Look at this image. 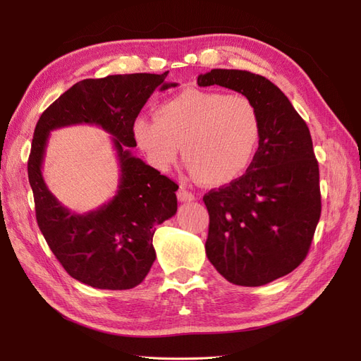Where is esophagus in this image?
Masks as SVG:
<instances>
[{"mask_svg": "<svg viewBox=\"0 0 361 361\" xmlns=\"http://www.w3.org/2000/svg\"><path fill=\"white\" fill-rule=\"evenodd\" d=\"M178 199H179L180 202H192L195 197H194V194H192L191 191H187V190L180 188V190L178 191Z\"/></svg>", "mask_w": 361, "mask_h": 361, "instance_id": "esophagus-1", "label": "esophagus"}]
</instances>
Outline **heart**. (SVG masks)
I'll list each match as a JSON object with an SVG mask.
<instances>
[{
  "label": "heart",
  "mask_w": 361,
  "mask_h": 361,
  "mask_svg": "<svg viewBox=\"0 0 361 361\" xmlns=\"http://www.w3.org/2000/svg\"><path fill=\"white\" fill-rule=\"evenodd\" d=\"M133 134L155 169L167 171L182 146L195 178L226 185L255 161L262 123L257 106L244 94L188 89L159 104L157 116H137Z\"/></svg>",
  "instance_id": "1"
}]
</instances>
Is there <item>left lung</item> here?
<instances>
[{"mask_svg":"<svg viewBox=\"0 0 361 361\" xmlns=\"http://www.w3.org/2000/svg\"><path fill=\"white\" fill-rule=\"evenodd\" d=\"M200 87L221 85L257 106L262 134L245 174L211 190L206 256L238 286H262L289 274L309 253L321 216L319 167L310 130L290 101L265 76L212 69Z\"/></svg>","mask_w":361,"mask_h":361,"instance_id":"left-lung-1","label":"left lung"}]
</instances>
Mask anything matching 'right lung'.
Listing matches in <instances>:
<instances>
[{
  "label": "right lung",
  "instance_id": "obj_1",
  "mask_svg": "<svg viewBox=\"0 0 361 361\" xmlns=\"http://www.w3.org/2000/svg\"><path fill=\"white\" fill-rule=\"evenodd\" d=\"M169 72L108 75L82 80L42 113L28 158L36 218L51 251L68 274L97 289H133L149 274L157 253L155 226L178 211V185L134 157V118L150 94L167 90ZM96 124L112 135L121 178L115 197L94 212L75 214L47 190L41 176L49 133L71 124Z\"/></svg>",
  "mask_w": 361,
  "mask_h": 361
}]
</instances>
